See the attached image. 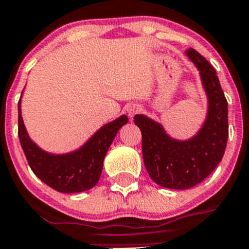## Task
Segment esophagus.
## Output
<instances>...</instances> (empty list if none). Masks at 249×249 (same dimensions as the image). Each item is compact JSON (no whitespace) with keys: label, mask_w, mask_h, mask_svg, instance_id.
<instances>
[{"label":"esophagus","mask_w":249,"mask_h":249,"mask_svg":"<svg viewBox=\"0 0 249 249\" xmlns=\"http://www.w3.org/2000/svg\"><path fill=\"white\" fill-rule=\"evenodd\" d=\"M141 111H142V107L139 105H131L128 107V110H127V112H128L129 117H133L136 113H139Z\"/></svg>","instance_id":"esophagus-1"}]
</instances>
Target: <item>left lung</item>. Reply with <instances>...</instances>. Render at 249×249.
Instances as JSON below:
<instances>
[{
    "label": "left lung",
    "mask_w": 249,
    "mask_h": 249,
    "mask_svg": "<svg viewBox=\"0 0 249 249\" xmlns=\"http://www.w3.org/2000/svg\"><path fill=\"white\" fill-rule=\"evenodd\" d=\"M186 55L196 65L208 96V115L202 128L187 141H177L160 123L134 116L142 132L144 165L155 183L165 188L187 189L204 181L221 161L229 137L227 101L213 66L194 49Z\"/></svg>",
    "instance_id": "obj_1"
}]
</instances>
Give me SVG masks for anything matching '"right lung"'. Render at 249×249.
I'll list each match as a JSON object with an SVG mask.
<instances>
[{
  "label": "right lung",
  "mask_w": 249,
  "mask_h": 249,
  "mask_svg": "<svg viewBox=\"0 0 249 249\" xmlns=\"http://www.w3.org/2000/svg\"><path fill=\"white\" fill-rule=\"evenodd\" d=\"M128 122L126 115L106 123L77 150L50 154L29 138L18 103V136L30 169L44 183L62 193H79L93 188L103 172L106 153L116 134Z\"/></svg>",
  "instance_id": "1"
}]
</instances>
